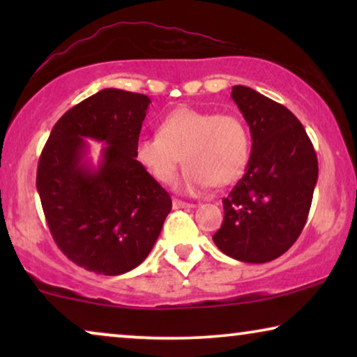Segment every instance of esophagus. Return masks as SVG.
Masks as SVG:
<instances>
[{
  "label": "esophagus",
  "instance_id": "1",
  "mask_svg": "<svg viewBox=\"0 0 357 357\" xmlns=\"http://www.w3.org/2000/svg\"><path fill=\"white\" fill-rule=\"evenodd\" d=\"M172 206L174 209H180V208H193L192 203H187V202H182V199H177L175 198L172 202Z\"/></svg>",
  "mask_w": 357,
  "mask_h": 357
}]
</instances>
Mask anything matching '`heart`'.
Wrapping results in <instances>:
<instances>
[{"label": "heart", "mask_w": 357, "mask_h": 357, "mask_svg": "<svg viewBox=\"0 0 357 357\" xmlns=\"http://www.w3.org/2000/svg\"><path fill=\"white\" fill-rule=\"evenodd\" d=\"M248 154L250 138L237 115L190 107L170 112L159 123L158 135L143 136L136 143L139 164L159 183L172 182L182 155L185 169L177 188L190 195L236 182Z\"/></svg>", "instance_id": "heart-1"}]
</instances>
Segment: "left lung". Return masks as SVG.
<instances>
[{
  "label": "left lung",
  "instance_id": "left-lung-1",
  "mask_svg": "<svg viewBox=\"0 0 357 357\" xmlns=\"http://www.w3.org/2000/svg\"><path fill=\"white\" fill-rule=\"evenodd\" d=\"M232 100L252 135L243 177L222 199L224 221L213 241L234 260L266 263L289 250L309 216L319 162L304 126L284 105L247 86Z\"/></svg>",
  "mask_w": 357,
  "mask_h": 357
}]
</instances>
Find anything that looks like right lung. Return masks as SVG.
I'll list each match as a JSON object with an SVG mask.
<instances>
[{
  "instance_id": "1",
  "label": "right lung",
  "mask_w": 357,
  "mask_h": 357,
  "mask_svg": "<svg viewBox=\"0 0 357 357\" xmlns=\"http://www.w3.org/2000/svg\"><path fill=\"white\" fill-rule=\"evenodd\" d=\"M151 99L102 89L53 126L37 167V192L53 241L77 266L97 275L131 271L149 255L170 195L136 160ZM84 137L107 144L97 168Z\"/></svg>"
}]
</instances>
